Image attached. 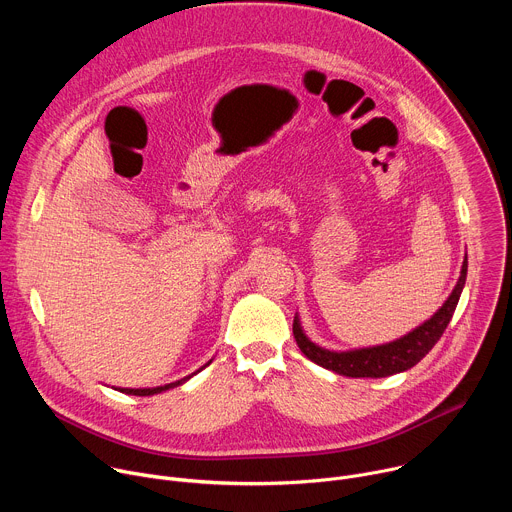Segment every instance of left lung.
<instances>
[{
  "instance_id": "8db88e82",
  "label": "left lung",
  "mask_w": 512,
  "mask_h": 512,
  "mask_svg": "<svg viewBox=\"0 0 512 512\" xmlns=\"http://www.w3.org/2000/svg\"><path fill=\"white\" fill-rule=\"evenodd\" d=\"M466 271H468V259L462 263L460 279L456 287L452 289L450 298L444 302V306L437 310L429 320H425L421 326L411 330L409 334L387 342L379 346H369V348H354V350H328L318 344H314L302 330L300 318H294V336L300 346V350L320 367L334 371L342 377H352V379H362V377H371V379H381L389 375L403 373L415 364L435 346V342L442 338L444 330L448 328L460 294L466 283Z\"/></svg>"
}]
</instances>
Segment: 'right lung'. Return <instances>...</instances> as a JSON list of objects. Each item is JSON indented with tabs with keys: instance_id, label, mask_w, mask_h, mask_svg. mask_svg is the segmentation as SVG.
<instances>
[{
	"instance_id": "add662e5",
	"label": "right lung",
	"mask_w": 512,
	"mask_h": 512,
	"mask_svg": "<svg viewBox=\"0 0 512 512\" xmlns=\"http://www.w3.org/2000/svg\"><path fill=\"white\" fill-rule=\"evenodd\" d=\"M210 364V360L204 364V367H208ZM202 367V369H204ZM202 369H198L196 373H200ZM194 373V375H196ZM192 375H188V377H184V379H180V381H176V383H168V385H164V387H152V389H117V391H121V393H125V395H137V397H148V395H158V393H162V391H168V389H174V387H178V385H182V383H186L188 379H190Z\"/></svg>"
}]
</instances>
